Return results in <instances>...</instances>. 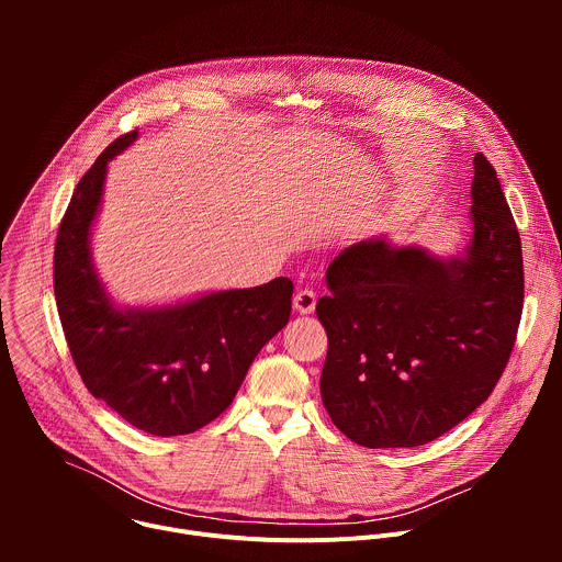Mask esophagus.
<instances>
[{
	"label": "esophagus",
	"instance_id": "esophagus-1",
	"mask_svg": "<svg viewBox=\"0 0 562 562\" xmlns=\"http://www.w3.org/2000/svg\"><path fill=\"white\" fill-rule=\"evenodd\" d=\"M315 302H317V293H315L313 289H308V286L300 289V291L293 295V308H295L297 313H302V315L311 313V311L315 308Z\"/></svg>",
	"mask_w": 562,
	"mask_h": 562
}]
</instances>
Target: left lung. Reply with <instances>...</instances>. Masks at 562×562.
<instances>
[{
    "mask_svg": "<svg viewBox=\"0 0 562 562\" xmlns=\"http://www.w3.org/2000/svg\"><path fill=\"white\" fill-rule=\"evenodd\" d=\"M473 239L462 258L367 239L327 269L315 313L334 425L369 449L418 447L462 423L498 384L520 325V235L496 169L473 157Z\"/></svg>",
    "mask_w": 562,
    "mask_h": 562,
    "instance_id": "8db88e82",
    "label": "left lung"
}]
</instances>
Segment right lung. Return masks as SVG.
Masks as SVG:
<instances>
[{
  "label": "right lung",
  "mask_w": 562,
  "mask_h": 562,
  "mask_svg": "<svg viewBox=\"0 0 562 562\" xmlns=\"http://www.w3.org/2000/svg\"><path fill=\"white\" fill-rule=\"evenodd\" d=\"M135 137L111 142L77 182L55 239L53 289L87 389L146 434L182 436L233 403L260 349L289 323L293 282L276 278L169 308H115L93 271L89 233L109 159Z\"/></svg>",
  "instance_id": "1"
}]
</instances>
